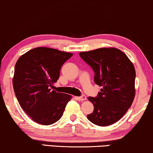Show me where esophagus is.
Listing matches in <instances>:
<instances>
[{"instance_id":"obj_1","label":"esophagus","mask_w":153,"mask_h":153,"mask_svg":"<svg viewBox=\"0 0 153 153\" xmlns=\"http://www.w3.org/2000/svg\"><path fill=\"white\" fill-rule=\"evenodd\" d=\"M76 99L79 100V101H85V100H86V97L85 95H82L80 97H77Z\"/></svg>"}]
</instances>
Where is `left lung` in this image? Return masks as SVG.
I'll use <instances>...</instances> for the list:
<instances>
[{
	"label": "left lung",
	"instance_id": "obj_1",
	"mask_svg": "<svg viewBox=\"0 0 153 153\" xmlns=\"http://www.w3.org/2000/svg\"><path fill=\"white\" fill-rule=\"evenodd\" d=\"M80 56L94 72V82L102 88L96 97H89L94 111L87 116L100 126L117 122L131 107L136 94L134 65L117 48H100L80 52Z\"/></svg>",
	"mask_w": 153,
	"mask_h": 153
}]
</instances>
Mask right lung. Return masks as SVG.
I'll return each instance as SVG.
<instances>
[{
  "label": "right lung",
  "instance_id": "obj_1",
  "mask_svg": "<svg viewBox=\"0 0 153 153\" xmlns=\"http://www.w3.org/2000/svg\"><path fill=\"white\" fill-rule=\"evenodd\" d=\"M73 53L49 47H36L23 54L15 63L13 85L20 107L35 122L51 125L63 116L72 96L51 88L60 70Z\"/></svg>",
  "mask_w": 153,
  "mask_h": 153
}]
</instances>
